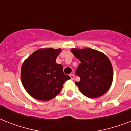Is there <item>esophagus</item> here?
Returning <instances> with one entry per match:
<instances>
[{
  "instance_id": "1",
  "label": "esophagus",
  "mask_w": 131,
  "mask_h": 131,
  "mask_svg": "<svg viewBox=\"0 0 131 131\" xmlns=\"http://www.w3.org/2000/svg\"><path fill=\"white\" fill-rule=\"evenodd\" d=\"M70 77H71V79L72 80H73L74 78H75V76H74V75H73V74H71V75H70Z\"/></svg>"
}]
</instances>
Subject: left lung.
Wrapping results in <instances>:
<instances>
[{
  "label": "left lung",
  "instance_id": "obj_1",
  "mask_svg": "<svg viewBox=\"0 0 131 131\" xmlns=\"http://www.w3.org/2000/svg\"><path fill=\"white\" fill-rule=\"evenodd\" d=\"M71 51L81 62L75 71L80 78L75 84L81 92L89 98L99 97L107 92L113 80V68L109 58L90 48L72 49Z\"/></svg>",
  "mask_w": 131,
  "mask_h": 131
}]
</instances>
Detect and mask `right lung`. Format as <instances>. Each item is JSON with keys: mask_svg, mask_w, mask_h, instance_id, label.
<instances>
[{"mask_svg": "<svg viewBox=\"0 0 131 131\" xmlns=\"http://www.w3.org/2000/svg\"><path fill=\"white\" fill-rule=\"evenodd\" d=\"M61 49H41L26 60L21 67V80L30 95L40 101H49L58 94L64 83L71 79L56 62Z\"/></svg>", "mask_w": 131, "mask_h": 131, "instance_id": "1", "label": "right lung"}]
</instances>
